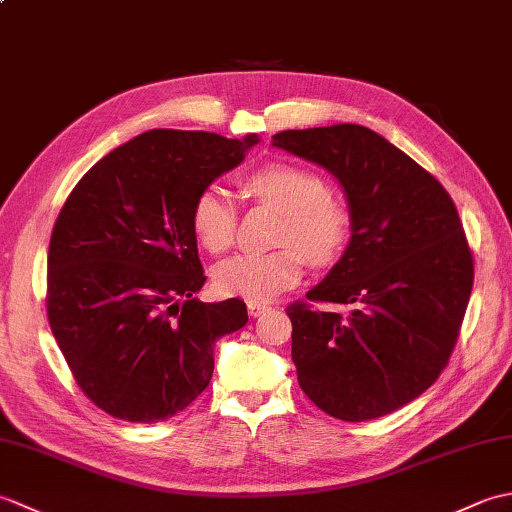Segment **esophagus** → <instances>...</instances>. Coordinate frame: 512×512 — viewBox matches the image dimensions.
I'll return each mask as SVG.
<instances>
[{
  "mask_svg": "<svg viewBox=\"0 0 512 512\" xmlns=\"http://www.w3.org/2000/svg\"><path fill=\"white\" fill-rule=\"evenodd\" d=\"M266 310H268V303L248 301V314H250V317H259V314H264Z\"/></svg>",
  "mask_w": 512,
  "mask_h": 512,
  "instance_id": "esophagus-1",
  "label": "esophagus"
}]
</instances>
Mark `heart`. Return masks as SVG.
<instances>
[{
  "mask_svg": "<svg viewBox=\"0 0 512 512\" xmlns=\"http://www.w3.org/2000/svg\"><path fill=\"white\" fill-rule=\"evenodd\" d=\"M250 198L281 213L273 253H244L224 259L213 270L222 297L270 301L297 286L306 268L328 266L352 239V211L341 198L325 193L317 173L295 165H270L246 178ZM235 204L222 187L211 184L191 206V231L209 253H224L235 239Z\"/></svg>",
  "mask_w": 512,
  "mask_h": 512,
  "instance_id": "1",
  "label": "heart"
}]
</instances>
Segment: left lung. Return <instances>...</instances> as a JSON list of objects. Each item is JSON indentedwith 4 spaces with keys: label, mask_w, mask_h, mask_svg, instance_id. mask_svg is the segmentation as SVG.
Listing matches in <instances>:
<instances>
[{
    "label": "left lung",
    "mask_w": 512,
    "mask_h": 512,
    "mask_svg": "<svg viewBox=\"0 0 512 512\" xmlns=\"http://www.w3.org/2000/svg\"><path fill=\"white\" fill-rule=\"evenodd\" d=\"M273 145L328 169L352 211V239L308 301L288 306L292 361L314 405L345 422L405 407L449 363L473 288L458 209L416 160L363 125L288 129Z\"/></svg>",
    "instance_id": "1"
}]
</instances>
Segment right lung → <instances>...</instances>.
<instances>
[{
	"label": "right lung",
	"mask_w": 512,
	"mask_h": 512,
	"mask_svg": "<svg viewBox=\"0 0 512 512\" xmlns=\"http://www.w3.org/2000/svg\"><path fill=\"white\" fill-rule=\"evenodd\" d=\"M257 136L151 129L85 173L54 222L48 321L81 391L127 422H160L209 387L213 347L248 321L202 303L191 206Z\"/></svg>",
	"instance_id": "obj_1"
}]
</instances>
